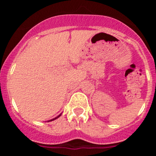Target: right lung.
<instances>
[{"instance_id": "obj_1", "label": "right lung", "mask_w": 156, "mask_h": 156, "mask_svg": "<svg viewBox=\"0 0 156 156\" xmlns=\"http://www.w3.org/2000/svg\"><path fill=\"white\" fill-rule=\"evenodd\" d=\"M62 115V113H61V114H60V115H58V116H57V117H55V118H54V119H51V120H49V121H52V120H55V119H58V117H59V116H60V115Z\"/></svg>"}]
</instances>
